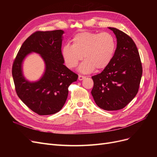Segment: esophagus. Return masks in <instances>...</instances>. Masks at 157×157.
Wrapping results in <instances>:
<instances>
[{
	"label": "esophagus",
	"mask_w": 157,
	"mask_h": 157,
	"mask_svg": "<svg viewBox=\"0 0 157 157\" xmlns=\"http://www.w3.org/2000/svg\"><path fill=\"white\" fill-rule=\"evenodd\" d=\"M85 78V76H81V75H79V76H78V79H79V81L83 80Z\"/></svg>",
	"instance_id": "esophagus-1"
}]
</instances>
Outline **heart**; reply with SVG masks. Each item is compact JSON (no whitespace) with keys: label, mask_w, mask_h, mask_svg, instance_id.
I'll use <instances>...</instances> for the list:
<instances>
[{"label":"heart","mask_w":157,"mask_h":157,"mask_svg":"<svg viewBox=\"0 0 157 157\" xmlns=\"http://www.w3.org/2000/svg\"><path fill=\"white\" fill-rule=\"evenodd\" d=\"M116 49V41L109 32H83L76 34L72 39V45L66 44L62 49L64 62L70 69L82 63L79 70L90 72L95 68L105 69L111 62Z\"/></svg>","instance_id":"obj_1"}]
</instances>
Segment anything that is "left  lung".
I'll return each mask as SVG.
<instances>
[{
  "label": "left lung",
  "instance_id": "8db88e82",
  "mask_svg": "<svg viewBox=\"0 0 157 157\" xmlns=\"http://www.w3.org/2000/svg\"><path fill=\"white\" fill-rule=\"evenodd\" d=\"M108 29L117 37V49L110 63L92 77L91 94L100 108L116 111L125 108L137 94L143 69L134 40L116 28Z\"/></svg>",
  "mask_w": 157,
  "mask_h": 157
}]
</instances>
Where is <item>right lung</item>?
<instances>
[{
    "mask_svg": "<svg viewBox=\"0 0 157 157\" xmlns=\"http://www.w3.org/2000/svg\"><path fill=\"white\" fill-rule=\"evenodd\" d=\"M64 31H38L21 45L13 63L12 74L18 96L32 111L39 115L60 111L68 96L69 85L78 76L63 64L61 53ZM32 52L39 54L45 69L39 80L30 82L24 76L22 63Z\"/></svg>",
    "mask_w": 157,
    "mask_h": 157,
    "instance_id": "1",
    "label": "right lung"
}]
</instances>
